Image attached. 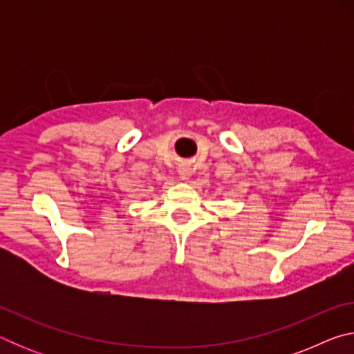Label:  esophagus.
Returning a JSON list of instances; mask_svg holds the SVG:
<instances>
[{
    "instance_id": "obj_1",
    "label": "esophagus",
    "mask_w": 354,
    "mask_h": 354,
    "mask_svg": "<svg viewBox=\"0 0 354 354\" xmlns=\"http://www.w3.org/2000/svg\"><path fill=\"white\" fill-rule=\"evenodd\" d=\"M179 175H181L183 179H187L190 176V169H187V167H181V169H179Z\"/></svg>"
}]
</instances>
